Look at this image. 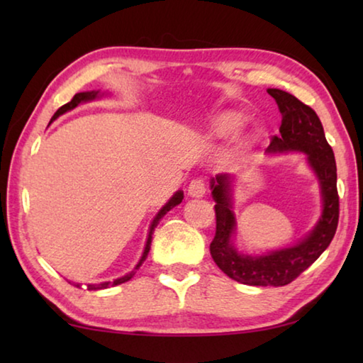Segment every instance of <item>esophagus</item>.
<instances>
[{"mask_svg": "<svg viewBox=\"0 0 363 363\" xmlns=\"http://www.w3.org/2000/svg\"><path fill=\"white\" fill-rule=\"evenodd\" d=\"M187 190H189V195L195 196V199H201V196H205V194H206V187H205L203 179H194L189 184Z\"/></svg>", "mask_w": 363, "mask_h": 363, "instance_id": "obj_1", "label": "esophagus"}]
</instances>
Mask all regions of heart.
<instances>
[{
    "label": "heart",
    "instance_id": "b5f03b06",
    "mask_svg": "<svg viewBox=\"0 0 363 363\" xmlns=\"http://www.w3.org/2000/svg\"><path fill=\"white\" fill-rule=\"evenodd\" d=\"M242 125V113L235 112V110H229V112H223L214 116L210 128H208V133H210L213 138H227L240 130Z\"/></svg>",
    "mask_w": 363,
    "mask_h": 363
}]
</instances>
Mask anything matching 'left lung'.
<instances>
[{"label": "left lung", "instance_id": "1", "mask_svg": "<svg viewBox=\"0 0 363 363\" xmlns=\"http://www.w3.org/2000/svg\"><path fill=\"white\" fill-rule=\"evenodd\" d=\"M267 93L277 102L281 113L280 136H274L267 153L303 152L306 162L318 181L322 214L317 224L291 247L248 255L235 247L237 218L233 213V177L218 174L210 182L216 201V235L210 245L214 262L232 280L251 286H284L317 261L335 237L340 218V196L336 189V162L325 139L317 113L293 94L277 88Z\"/></svg>", "mask_w": 363, "mask_h": 363}]
</instances>
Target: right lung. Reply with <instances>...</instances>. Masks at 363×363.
I'll use <instances>...</instances> for the list:
<instances>
[{
	"mask_svg": "<svg viewBox=\"0 0 363 363\" xmlns=\"http://www.w3.org/2000/svg\"><path fill=\"white\" fill-rule=\"evenodd\" d=\"M104 96H108V93H101V91H84V93H78V94H75L73 96V99L70 101V102H67L65 106H62L60 107L56 113H54V116L51 118V121L49 123H52L54 120L56 118H59L60 115H64V113H67V112H70V110H73L75 107H78L79 104H84V102H91V101H96V99H101V97H104ZM182 199H184V192L182 190H177V192L171 196V199L167 201V203H164L162 208H160V211L157 213V216L153 218V220H152V224H150V229H149V235H147V242H145V248H144V253H143V256H140V259H139V262L136 264V267H134L130 274H126V275H123V277H120V279H115L113 281H101V284H88L86 286H88V290H106V288H110V286H115V285H121V284H125V281H128V280H131L133 277H134V274H136V270L143 266V262L145 261V257H147V255H149V251H150V245H152V233H153V230H155V227L158 225V223H160V219H162L164 214H167L169 210H173L174 206H177L182 201ZM75 286H78L79 288V284H77Z\"/></svg>",
	"mask_w": 363,
	"mask_h": 363,
	"instance_id": "1",
	"label": "right lung"
}]
</instances>
